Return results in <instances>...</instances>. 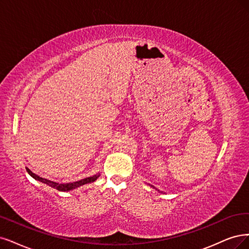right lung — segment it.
Wrapping results in <instances>:
<instances>
[{
	"mask_svg": "<svg viewBox=\"0 0 249 249\" xmlns=\"http://www.w3.org/2000/svg\"><path fill=\"white\" fill-rule=\"evenodd\" d=\"M26 171L29 172L31 176L36 179V180H40L44 183H46V185H48L54 189H56L58 191H61V192H66V191H70V190H72V189H76L80 186H83V185H86V183H89V182H93L95 181L100 174H95V176L93 177H90V178H86L84 179H81V180H78V181H73V182H68V183H58V182H55V181H51V180H48L46 178H40L39 176H36V174H35L34 172H32L29 168H26Z\"/></svg>",
	"mask_w": 249,
	"mask_h": 249,
	"instance_id": "1",
	"label": "right lung"
}]
</instances>
